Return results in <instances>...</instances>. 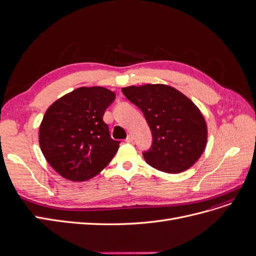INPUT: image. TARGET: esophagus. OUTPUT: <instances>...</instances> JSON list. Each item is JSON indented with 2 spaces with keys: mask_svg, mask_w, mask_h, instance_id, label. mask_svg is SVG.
<instances>
[{
  "mask_svg": "<svg viewBox=\"0 0 256 256\" xmlns=\"http://www.w3.org/2000/svg\"><path fill=\"white\" fill-rule=\"evenodd\" d=\"M132 141H134V138H132V136H130V134H129V136L126 138V142H127V143H131Z\"/></svg>",
  "mask_w": 256,
  "mask_h": 256,
  "instance_id": "esophagus-1",
  "label": "esophagus"
}]
</instances>
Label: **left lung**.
I'll return each instance as SVG.
<instances>
[{"label": "left lung", "instance_id": "8db88e82", "mask_svg": "<svg viewBox=\"0 0 256 256\" xmlns=\"http://www.w3.org/2000/svg\"><path fill=\"white\" fill-rule=\"evenodd\" d=\"M129 102L142 111L152 136L150 148L143 152L150 166L166 173H180L203 154L207 126L198 108L182 92L164 84L122 88Z\"/></svg>", "mask_w": 256, "mask_h": 256}]
</instances>
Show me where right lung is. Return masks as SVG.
I'll list each match as a JSON object with an SVG mask.
<instances>
[{"label":"right lung","mask_w":256,"mask_h":256,"mask_svg":"<svg viewBox=\"0 0 256 256\" xmlns=\"http://www.w3.org/2000/svg\"><path fill=\"white\" fill-rule=\"evenodd\" d=\"M115 99L104 88H79L46 111L40 128L44 158L66 180L84 182L110 164L120 141L110 136L104 114Z\"/></svg>","instance_id":"right-lung-1"}]
</instances>
